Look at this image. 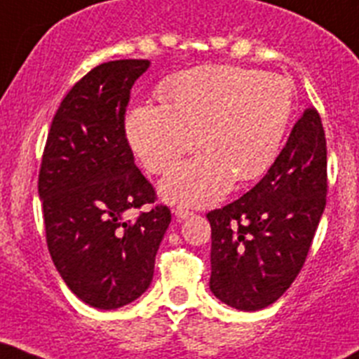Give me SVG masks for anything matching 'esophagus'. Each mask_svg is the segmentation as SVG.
<instances>
[{
	"label": "esophagus",
	"instance_id": "34e87169",
	"mask_svg": "<svg viewBox=\"0 0 359 359\" xmlns=\"http://www.w3.org/2000/svg\"><path fill=\"white\" fill-rule=\"evenodd\" d=\"M191 215H193V212L189 211V209H184V208H177L175 209L177 219H186V218H189Z\"/></svg>",
	"mask_w": 359,
	"mask_h": 359
}]
</instances>
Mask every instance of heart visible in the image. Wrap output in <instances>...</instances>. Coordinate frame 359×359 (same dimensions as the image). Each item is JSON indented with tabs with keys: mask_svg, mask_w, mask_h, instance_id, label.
<instances>
[{
	"mask_svg": "<svg viewBox=\"0 0 359 359\" xmlns=\"http://www.w3.org/2000/svg\"><path fill=\"white\" fill-rule=\"evenodd\" d=\"M163 105L127 116L128 143L151 173H166L195 150L203 154L161 182L168 202L211 205L234 180H254L276 161L293 111L292 80L232 64L193 67L164 80Z\"/></svg>",
	"mask_w": 359,
	"mask_h": 359,
	"instance_id": "obj_1",
	"label": "heart"
}]
</instances>
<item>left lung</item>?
Listing matches in <instances>:
<instances>
[{
    "label": "left lung",
    "instance_id": "8db88e82",
    "mask_svg": "<svg viewBox=\"0 0 359 359\" xmlns=\"http://www.w3.org/2000/svg\"><path fill=\"white\" fill-rule=\"evenodd\" d=\"M327 195V148L306 109L266 175L241 198L208 212L216 299L241 311L273 304L304 266Z\"/></svg>",
    "mask_w": 359,
    "mask_h": 359
}]
</instances>
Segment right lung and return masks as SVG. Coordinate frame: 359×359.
Returning <instances> with one entry per match:
<instances>
[{"label": "right lung", "mask_w": 359, "mask_h": 359, "mask_svg": "<svg viewBox=\"0 0 359 359\" xmlns=\"http://www.w3.org/2000/svg\"><path fill=\"white\" fill-rule=\"evenodd\" d=\"M148 60L103 62L71 87L51 121L39 172L50 256L86 304L116 309L143 295L172 212L134 164L125 111Z\"/></svg>", "instance_id": "obj_1"}]
</instances>
